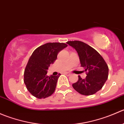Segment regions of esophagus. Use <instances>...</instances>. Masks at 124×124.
<instances>
[{
  "instance_id": "1",
  "label": "esophagus",
  "mask_w": 124,
  "mask_h": 124,
  "mask_svg": "<svg viewBox=\"0 0 124 124\" xmlns=\"http://www.w3.org/2000/svg\"><path fill=\"white\" fill-rule=\"evenodd\" d=\"M64 74H65L67 75V76H70V75H71V73H70V72H65Z\"/></svg>"
}]
</instances>
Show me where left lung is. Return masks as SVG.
Returning <instances> with one entry per match:
<instances>
[{
  "label": "left lung",
  "instance_id": "1",
  "mask_svg": "<svg viewBox=\"0 0 124 124\" xmlns=\"http://www.w3.org/2000/svg\"><path fill=\"white\" fill-rule=\"evenodd\" d=\"M68 45L76 49L79 56L81 67L85 68L87 76L72 84L77 92L83 95H91L101 89L107 80L108 68L103 57L87 44L79 41H68Z\"/></svg>",
  "mask_w": 124,
  "mask_h": 124
}]
</instances>
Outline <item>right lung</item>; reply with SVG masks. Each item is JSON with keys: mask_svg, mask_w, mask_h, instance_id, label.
I'll return each instance as SVG.
<instances>
[{"mask_svg": "<svg viewBox=\"0 0 124 124\" xmlns=\"http://www.w3.org/2000/svg\"><path fill=\"white\" fill-rule=\"evenodd\" d=\"M67 46L63 42H48L36 48L31 55L24 72V82L35 97L46 98L54 93L61 74L48 76L47 70L56 60L57 54Z\"/></svg>", "mask_w": 124, "mask_h": 124, "instance_id": "right-lung-1", "label": "right lung"}]
</instances>
